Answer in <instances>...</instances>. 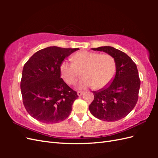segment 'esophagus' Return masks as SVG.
Listing matches in <instances>:
<instances>
[{
  "label": "esophagus",
  "mask_w": 158,
  "mask_h": 158,
  "mask_svg": "<svg viewBox=\"0 0 158 158\" xmlns=\"http://www.w3.org/2000/svg\"><path fill=\"white\" fill-rule=\"evenodd\" d=\"M83 94V92H77V95H78L79 96H81Z\"/></svg>",
  "instance_id": "34e87169"
}]
</instances>
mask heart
Instances as JSON below:
<instances>
[{
    "label": "heart",
    "instance_id": "obj_1",
    "mask_svg": "<svg viewBox=\"0 0 158 158\" xmlns=\"http://www.w3.org/2000/svg\"><path fill=\"white\" fill-rule=\"evenodd\" d=\"M72 61L61 63L60 76L67 84L74 85L82 73L84 78L78 84L79 89L94 86L96 89H102L108 85L115 75V60L108 53L82 51L74 55Z\"/></svg>",
    "mask_w": 158,
    "mask_h": 158
}]
</instances>
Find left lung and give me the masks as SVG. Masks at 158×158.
Listing matches in <instances>:
<instances>
[{"label":"left lung","instance_id":"8db88e82","mask_svg":"<svg viewBox=\"0 0 158 158\" xmlns=\"http://www.w3.org/2000/svg\"><path fill=\"white\" fill-rule=\"evenodd\" d=\"M92 49L112 56L116 73L110 84L92 92L94 98L89 106V111L100 120L116 122L128 115L138 100L140 81L136 65L126 53L113 47Z\"/></svg>","mask_w":158,"mask_h":158}]
</instances>
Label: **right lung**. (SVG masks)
<instances>
[{"instance_id": "right-lung-1", "label": "right lung", "mask_w": 158, "mask_h": 158, "mask_svg": "<svg viewBox=\"0 0 158 158\" xmlns=\"http://www.w3.org/2000/svg\"><path fill=\"white\" fill-rule=\"evenodd\" d=\"M79 49L48 47L34 53L23 66L20 83L23 103L33 118L54 123L71 113L78 96L60 77V66Z\"/></svg>"}]
</instances>
